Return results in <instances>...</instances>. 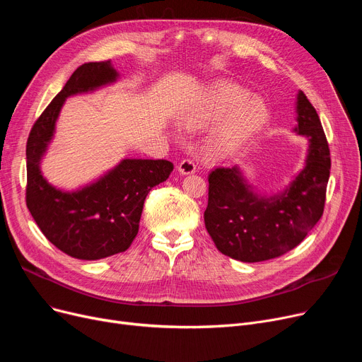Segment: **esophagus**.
Returning <instances> with one entry per match:
<instances>
[{
  "label": "esophagus",
  "mask_w": 362,
  "mask_h": 362,
  "mask_svg": "<svg viewBox=\"0 0 362 362\" xmlns=\"http://www.w3.org/2000/svg\"><path fill=\"white\" fill-rule=\"evenodd\" d=\"M178 172H180L181 175H192V174H194V172H196V165L190 159H184L178 165Z\"/></svg>",
  "instance_id": "esophagus-1"
}]
</instances>
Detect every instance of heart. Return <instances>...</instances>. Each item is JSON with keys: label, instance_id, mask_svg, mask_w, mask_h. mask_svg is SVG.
Returning a JSON list of instances; mask_svg holds the SVG:
<instances>
[{"label": "heart", "instance_id": "obj_1", "mask_svg": "<svg viewBox=\"0 0 362 362\" xmlns=\"http://www.w3.org/2000/svg\"><path fill=\"white\" fill-rule=\"evenodd\" d=\"M268 103L240 85L221 82L194 95L181 112V122L192 131L216 125L209 146L219 158L242 151L269 124Z\"/></svg>", "mask_w": 362, "mask_h": 362}]
</instances>
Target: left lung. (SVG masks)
<instances>
[{
  "instance_id": "left-lung-1",
  "label": "left lung",
  "mask_w": 362,
  "mask_h": 362,
  "mask_svg": "<svg viewBox=\"0 0 362 362\" xmlns=\"http://www.w3.org/2000/svg\"><path fill=\"white\" fill-rule=\"evenodd\" d=\"M293 132L308 141L303 168L283 190L259 193L238 165L209 174L204 226L218 250L242 262H262L295 249L322 216L330 150L317 110L296 94Z\"/></svg>"
}]
</instances>
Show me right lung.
<instances>
[{
	"instance_id": "1",
	"label": "right lung",
	"mask_w": 362,
	"mask_h": 362,
	"mask_svg": "<svg viewBox=\"0 0 362 362\" xmlns=\"http://www.w3.org/2000/svg\"><path fill=\"white\" fill-rule=\"evenodd\" d=\"M119 78L112 62L78 67L32 127L26 144L28 209L49 242L76 259L97 261L125 252L139 233L148 192L174 170L168 160L122 159L75 190H63L42 175L41 162L53 143L66 100L95 93Z\"/></svg>"
}]
</instances>
